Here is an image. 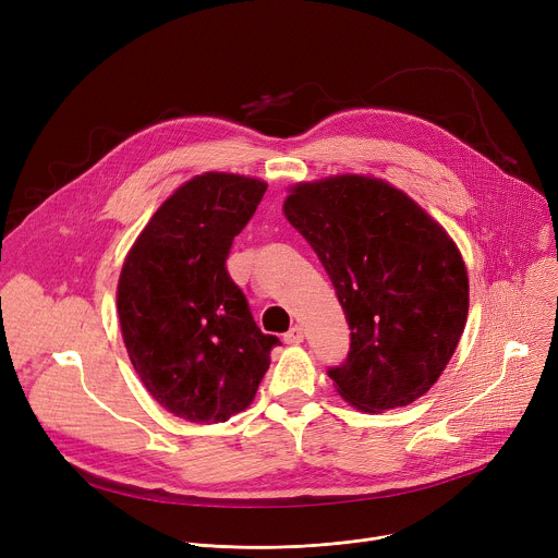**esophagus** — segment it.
<instances>
[{"mask_svg":"<svg viewBox=\"0 0 558 558\" xmlns=\"http://www.w3.org/2000/svg\"><path fill=\"white\" fill-rule=\"evenodd\" d=\"M287 344H300L302 340H304V331H302V327H291L287 333H284V338H282Z\"/></svg>","mask_w":558,"mask_h":558,"instance_id":"esophagus-1","label":"esophagus"}]
</instances>
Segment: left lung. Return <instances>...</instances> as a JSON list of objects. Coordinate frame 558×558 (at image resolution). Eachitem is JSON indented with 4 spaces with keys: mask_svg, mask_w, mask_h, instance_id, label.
I'll list each match as a JSON object with an SVG mask.
<instances>
[{
    "mask_svg": "<svg viewBox=\"0 0 558 558\" xmlns=\"http://www.w3.org/2000/svg\"><path fill=\"white\" fill-rule=\"evenodd\" d=\"M287 220L327 269L351 329L329 368L364 413L407 407L450 362L468 317V274L444 227L392 185L342 174L291 187Z\"/></svg>",
    "mask_w": 558,
    "mask_h": 558,
    "instance_id": "1",
    "label": "left lung"
}]
</instances>
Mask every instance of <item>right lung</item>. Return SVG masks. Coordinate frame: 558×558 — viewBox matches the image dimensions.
<instances>
[{"mask_svg":"<svg viewBox=\"0 0 558 558\" xmlns=\"http://www.w3.org/2000/svg\"><path fill=\"white\" fill-rule=\"evenodd\" d=\"M265 190L238 174L194 177L156 209L123 263L117 308L128 355L177 417L218 424L245 411L280 344L258 329L225 267Z\"/></svg>","mask_w":558,"mask_h":558,"instance_id":"right-lung-1","label":"right lung"}]
</instances>
